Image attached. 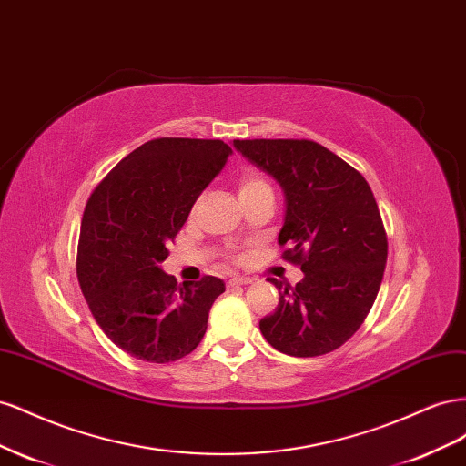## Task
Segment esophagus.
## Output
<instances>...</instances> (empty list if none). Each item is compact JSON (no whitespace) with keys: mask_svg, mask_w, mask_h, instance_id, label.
<instances>
[{"mask_svg":"<svg viewBox=\"0 0 466 466\" xmlns=\"http://www.w3.org/2000/svg\"><path fill=\"white\" fill-rule=\"evenodd\" d=\"M245 284H250V278H245V276H235L228 281V288H238V286H245Z\"/></svg>","mask_w":466,"mask_h":466,"instance_id":"obj_1","label":"esophagus"}]
</instances>
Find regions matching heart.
I'll return each mask as SVG.
<instances>
[{
    "label": "heart",
    "instance_id": "b5f03b06",
    "mask_svg": "<svg viewBox=\"0 0 466 466\" xmlns=\"http://www.w3.org/2000/svg\"><path fill=\"white\" fill-rule=\"evenodd\" d=\"M266 188H270V185H268L260 173L252 171V168H247V171H243L241 177H238V196H247Z\"/></svg>",
    "mask_w": 466,
    "mask_h": 466
}]
</instances>
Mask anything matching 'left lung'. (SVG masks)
Segmentation results:
<instances>
[{
    "instance_id": "8db88e82",
    "label": "left lung",
    "mask_w": 466,
    "mask_h": 466,
    "mask_svg": "<svg viewBox=\"0 0 466 466\" xmlns=\"http://www.w3.org/2000/svg\"><path fill=\"white\" fill-rule=\"evenodd\" d=\"M233 147L284 190L278 235L303 279L284 288L260 320L281 354L315 358L348 342L371 311L387 264V233L375 196L354 167L311 139H233Z\"/></svg>"
}]
</instances>
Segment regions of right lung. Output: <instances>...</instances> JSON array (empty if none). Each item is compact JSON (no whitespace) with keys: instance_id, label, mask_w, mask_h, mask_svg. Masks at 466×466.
I'll use <instances>...</instances> for the list:
<instances>
[{"instance_id":"right-lung-1","label":"right lung","mask_w":466,"mask_h":466,"mask_svg":"<svg viewBox=\"0 0 466 466\" xmlns=\"http://www.w3.org/2000/svg\"><path fill=\"white\" fill-rule=\"evenodd\" d=\"M231 153L221 139H151L89 196L77 245L79 286L98 327L126 354L168 363L202 342L223 279L178 284L159 264Z\"/></svg>"}]
</instances>
